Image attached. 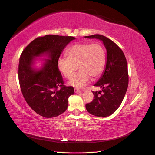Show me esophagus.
<instances>
[{
    "label": "esophagus",
    "mask_w": 155,
    "mask_h": 155,
    "mask_svg": "<svg viewBox=\"0 0 155 155\" xmlns=\"http://www.w3.org/2000/svg\"><path fill=\"white\" fill-rule=\"evenodd\" d=\"M74 92H75V93H76V94H78V93H80L81 92V91L79 90V88H74Z\"/></svg>",
    "instance_id": "esophagus-1"
}]
</instances>
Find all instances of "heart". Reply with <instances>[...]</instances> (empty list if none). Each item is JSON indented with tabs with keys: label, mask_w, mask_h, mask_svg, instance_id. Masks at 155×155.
<instances>
[{
	"label": "heart",
	"mask_w": 155,
	"mask_h": 155,
	"mask_svg": "<svg viewBox=\"0 0 155 155\" xmlns=\"http://www.w3.org/2000/svg\"><path fill=\"white\" fill-rule=\"evenodd\" d=\"M67 57L60 58L58 61L59 71L67 79H71L78 68L79 72L68 83L70 85L81 88L96 79L104 72L106 54L99 43H81L72 46L67 52Z\"/></svg>",
	"instance_id": "obj_1"
}]
</instances>
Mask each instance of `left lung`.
Wrapping results in <instances>:
<instances>
[{
    "instance_id": "left-lung-1",
    "label": "left lung",
    "mask_w": 155,
    "mask_h": 155,
    "mask_svg": "<svg viewBox=\"0 0 155 155\" xmlns=\"http://www.w3.org/2000/svg\"><path fill=\"white\" fill-rule=\"evenodd\" d=\"M85 38L101 41L107 50L105 70L94 85L101 88V91H92L94 99L86 104V109L96 116H109L118 109L127 90L129 76L127 60L123 51L107 37L95 34L85 36Z\"/></svg>"
}]
</instances>
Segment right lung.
<instances>
[{
	"instance_id": "1",
	"label": "right lung",
	"mask_w": 155,
	"mask_h": 155,
	"mask_svg": "<svg viewBox=\"0 0 155 155\" xmlns=\"http://www.w3.org/2000/svg\"><path fill=\"white\" fill-rule=\"evenodd\" d=\"M75 37L46 35L37 37L22 51L18 64V81L22 95L36 113L54 118L67 109L68 97L74 94L72 87L64 85L58 61L63 50ZM39 69L35 58L44 57Z\"/></svg>"
}]
</instances>
